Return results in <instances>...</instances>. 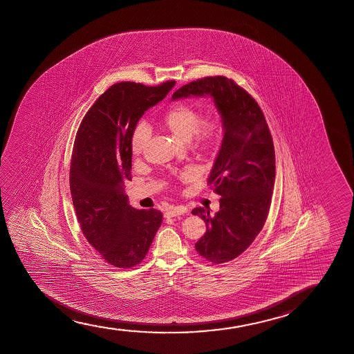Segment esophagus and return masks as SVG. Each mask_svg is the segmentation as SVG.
Here are the masks:
<instances>
[{"mask_svg":"<svg viewBox=\"0 0 354 354\" xmlns=\"http://www.w3.org/2000/svg\"><path fill=\"white\" fill-rule=\"evenodd\" d=\"M186 212H187V209L185 208V207H181V205L180 207H171L168 210H165V218H174V216H178V215H183Z\"/></svg>","mask_w":354,"mask_h":354,"instance_id":"1","label":"esophagus"}]
</instances>
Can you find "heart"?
I'll list each match as a JSON object with an SVG mask.
<instances>
[{"mask_svg": "<svg viewBox=\"0 0 354 354\" xmlns=\"http://www.w3.org/2000/svg\"><path fill=\"white\" fill-rule=\"evenodd\" d=\"M162 123L181 140L191 139L194 149L197 151L208 150L218 141L220 136V126L215 117L209 115L201 118L198 110L185 102H179L170 107L162 118ZM150 136L149 126L139 123L131 133V155L136 157L140 156L145 151Z\"/></svg>", "mask_w": 354, "mask_h": 354, "instance_id": "1", "label": "heart"}]
</instances>
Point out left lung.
I'll list each match as a JSON object with an SVG mask.
<instances>
[{
    "label": "left lung",
    "mask_w": 354,
    "mask_h": 354,
    "mask_svg": "<svg viewBox=\"0 0 354 354\" xmlns=\"http://www.w3.org/2000/svg\"><path fill=\"white\" fill-rule=\"evenodd\" d=\"M213 97L223 120L221 149L208 184L220 194V210L194 208L207 232L196 243L201 257L213 263L231 261L245 252L266 221L276 178L271 131L254 97L225 76L185 84L171 99Z\"/></svg>",
    "instance_id": "left-lung-1"
}]
</instances>
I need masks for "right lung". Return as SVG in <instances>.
<instances>
[{
  "label": "right lung",
  "instance_id": "right-lung-1",
  "mask_svg": "<svg viewBox=\"0 0 354 354\" xmlns=\"http://www.w3.org/2000/svg\"><path fill=\"white\" fill-rule=\"evenodd\" d=\"M174 84H112L78 128L70 167L73 207L84 237L112 266L140 263L162 223L160 210L129 205L124 183L131 180V136L136 123Z\"/></svg>",
  "mask_w": 354,
  "mask_h": 354
}]
</instances>
